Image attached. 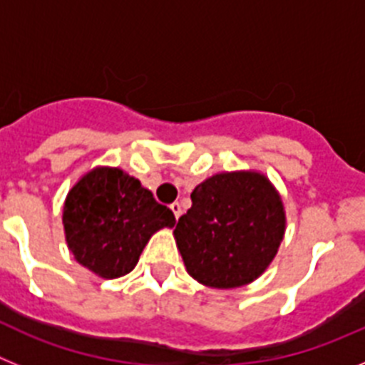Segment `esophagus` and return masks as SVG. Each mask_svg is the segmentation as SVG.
Masks as SVG:
<instances>
[{
	"label": "esophagus",
	"instance_id": "34e87169",
	"mask_svg": "<svg viewBox=\"0 0 365 365\" xmlns=\"http://www.w3.org/2000/svg\"><path fill=\"white\" fill-rule=\"evenodd\" d=\"M170 208H172L175 219H179L180 214H182V206H180V202H172V205H170Z\"/></svg>",
	"mask_w": 365,
	"mask_h": 365
}]
</instances>
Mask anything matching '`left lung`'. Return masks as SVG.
I'll return each instance as SVG.
<instances>
[{"mask_svg": "<svg viewBox=\"0 0 365 365\" xmlns=\"http://www.w3.org/2000/svg\"><path fill=\"white\" fill-rule=\"evenodd\" d=\"M285 232L278 192L256 172L217 173L192 192L175 240L192 278L215 289L254 282L274 259Z\"/></svg>", "mask_w": 365, "mask_h": 365, "instance_id": "1", "label": "left lung"}]
</instances>
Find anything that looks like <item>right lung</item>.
I'll list each match as a JSON object with an SVG mask.
<instances>
[{
  "label": "right lung",
  "instance_id": "1",
  "mask_svg": "<svg viewBox=\"0 0 365 365\" xmlns=\"http://www.w3.org/2000/svg\"><path fill=\"white\" fill-rule=\"evenodd\" d=\"M173 225V212L118 168L83 175L63 206L69 250L80 265L108 279L131 272L151 234Z\"/></svg>",
  "mask_w": 365,
  "mask_h": 365
}]
</instances>
